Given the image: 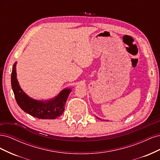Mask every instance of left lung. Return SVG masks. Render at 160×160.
Here are the masks:
<instances>
[{
	"label": "left lung",
	"instance_id": "left-lung-1",
	"mask_svg": "<svg viewBox=\"0 0 160 160\" xmlns=\"http://www.w3.org/2000/svg\"><path fill=\"white\" fill-rule=\"evenodd\" d=\"M99 119H100V118H99Z\"/></svg>",
	"mask_w": 160,
	"mask_h": 160
}]
</instances>
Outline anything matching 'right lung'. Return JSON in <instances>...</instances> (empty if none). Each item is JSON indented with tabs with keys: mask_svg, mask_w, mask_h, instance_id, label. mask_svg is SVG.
Segmentation results:
<instances>
[{
	"mask_svg": "<svg viewBox=\"0 0 160 160\" xmlns=\"http://www.w3.org/2000/svg\"><path fill=\"white\" fill-rule=\"evenodd\" d=\"M15 62L11 74V85L14 98L18 105L25 112L33 117L42 119H54L63 113L66 101L71 89L62 90L55 98L49 101H40L30 98L21 89L17 79Z\"/></svg>",
	"mask_w": 160,
	"mask_h": 160,
	"instance_id": "add662e5",
	"label": "right lung"
}]
</instances>
